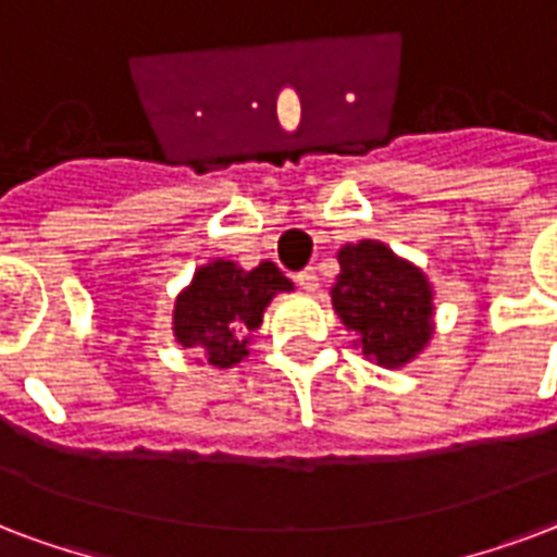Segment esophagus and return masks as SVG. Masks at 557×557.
Returning <instances> with one entry per match:
<instances>
[{
    "label": "esophagus",
    "instance_id": "34e87169",
    "mask_svg": "<svg viewBox=\"0 0 557 557\" xmlns=\"http://www.w3.org/2000/svg\"><path fill=\"white\" fill-rule=\"evenodd\" d=\"M296 284H299L305 293H317V287H319L317 270H313V267H310V270H301V273L296 275Z\"/></svg>",
    "mask_w": 557,
    "mask_h": 557
}]
</instances>
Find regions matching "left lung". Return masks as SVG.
<instances>
[{
    "instance_id": "8db88e82",
    "label": "left lung",
    "mask_w": 557,
    "mask_h": 557,
    "mask_svg": "<svg viewBox=\"0 0 557 557\" xmlns=\"http://www.w3.org/2000/svg\"><path fill=\"white\" fill-rule=\"evenodd\" d=\"M331 305L355 348L381 369H404L435 334V290L426 273L383 240L343 244Z\"/></svg>"
}]
</instances>
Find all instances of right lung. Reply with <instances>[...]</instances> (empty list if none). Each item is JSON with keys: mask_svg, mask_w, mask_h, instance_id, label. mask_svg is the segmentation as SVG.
I'll use <instances>...</instances> for the list:
<instances>
[{"mask_svg": "<svg viewBox=\"0 0 557 557\" xmlns=\"http://www.w3.org/2000/svg\"><path fill=\"white\" fill-rule=\"evenodd\" d=\"M290 290L293 282L273 261L244 270L226 258H211L176 293L171 313L174 339L191 348L200 366L232 369L249 355L252 334L264 322L270 301Z\"/></svg>", "mask_w": 557, "mask_h": 557, "instance_id": "right-lung-1", "label": "right lung"}]
</instances>
